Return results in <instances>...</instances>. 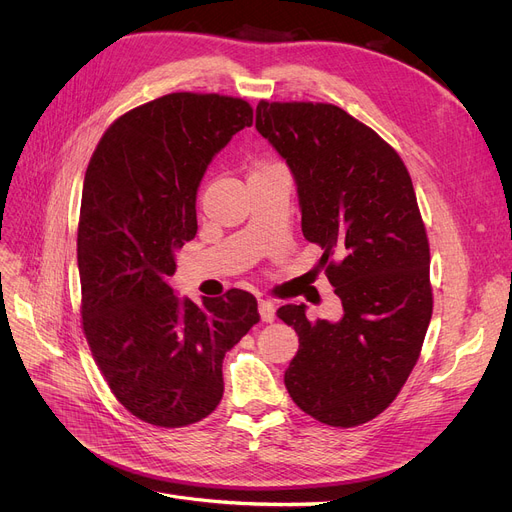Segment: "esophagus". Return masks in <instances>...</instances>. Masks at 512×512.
<instances>
[{"mask_svg":"<svg viewBox=\"0 0 512 512\" xmlns=\"http://www.w3.org/2000/svg\"><path fill=\"white\" fill-rule=\"evenodd\" d=\"M259 315L263 321H274L276 317V305L272 301H265V299H259Z\"/></svg>","mask_w":512,"mask_h":512,"instance_id":"1","label":"esophagus"}]
</instances>
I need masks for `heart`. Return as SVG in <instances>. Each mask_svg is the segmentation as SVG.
<instances>
[{"label": "heart", "instance_id": "heart-1", "mask_svg": "<svg viewBox=\"0 0 512 512\" xmlns=\"http://www.w3.org/2000/svg\"><path fill=\"white\" fill-rule=\"evenodd\" d=\"M259 168H265V166H259ZM259 168H257V170H259Z\"/></svg>", "mask_w": 512, "mask_h": 512}]
</instances>
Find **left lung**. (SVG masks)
Listing matches in <instances>:
<instances>
[{
    "instance_id": "left-lung-1",
    "label": "left lung",
    "mask_w": 512,
    "mask_h": 512,
    "mask_svg": "<svg viewBox=\"0 0 512 512\" xmlns=\"http://www.w3.org/2000/svg\"><path fill=\"white\" fill-rule=\"evenodd\" d=\"M255 128L286 159L303 234L324 251L319 270L344 311L309 321L305 305L278 309L299 334L286 390L321 423H367L405 386L434 307L409 170L378 132L332 103L259 101Z\"/></svg>"
}]
</instances>
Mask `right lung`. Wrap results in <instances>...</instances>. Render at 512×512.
Instances as JSON below:
<instances>
[{
  "mask_svg": "<svg viewBox=\"0 0 512 512\" xmlns=\"http://www.w3.org/2000/svg\"><path fill=\"white\" fill-rule=\"evenodd\" d=\"M251 124L245 99L172 93L120 116L89 161L76 238L83 330L114 396L157 427L215 411L224 357L259 321L251 292L197 305L168 284L197 234L209 161Z\"/></svg>",
  "mask_w": 512,
  "mask_h": 512,
  "instance_id": "obj_1",
  "label": "right lung"
}]
</instances>
